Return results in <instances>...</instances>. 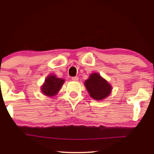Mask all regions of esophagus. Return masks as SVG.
I'll return each mask as SVG.
<instances>
[{"label": "esophagus", "instance_id": "esophagus-1", "mask_svg": "<svg viewBox=\"0 0 154 154\" xmlns=\"http://www.w3.org/2000/svg\"><path fill=\"white\" fill-rule=\"evenodd\" d=\"M71 79H72L73 81H79V76H74V77L71 78Z\"/></svg>", "mask_w": 154, "mask_h": 154}]
</instances>
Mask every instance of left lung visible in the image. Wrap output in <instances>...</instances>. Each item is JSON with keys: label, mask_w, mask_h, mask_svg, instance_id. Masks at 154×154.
I'll return each mask as SVG.
<instances>
[{"label": "left lung", "mask_w": 154, "mask_h": 154, "mask_svg": "<svg viewBox=\"0 0 154 154\" xmlns=\"http://www.w3.org/2000/svg\"><path fill=\"white\" fill-rule=\"evenodd\" d=\"M85 85L90 97L96 100L106 98L111 91V86L99 73H92L90 75L89 79L85 81Z\"/></svg>", "instance_id": "8db88e82"}]
</instances>
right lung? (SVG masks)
Listing matches in <instances>:
<instances>
[{
	"label": "right lung",
	"mask_w": 154,
	"mask_h": 154,
	"mask_svg": "<svg viewBox=\"0 0 154 154\" xmlns=\"http://www.w3.org/2000/svg\"><path fill=\"white\" fill-rule=\"evenodd\" d=\"M64 83V81L63 79L57 78L54 75H50L45 79V83L42 86V92L44 94L48 96L55 95Z\"/></svg>",
	"instance_id": "obj_1"
}]
</instances>
